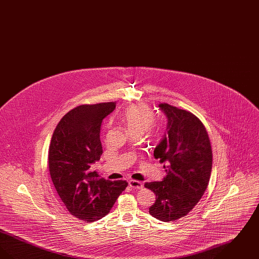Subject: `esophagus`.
Masks as SVG:
<instances>
[{
    "instance_id": "obj_1",
    "label": "esophagus",
    "mask_w": 259,
    "mask_h": 259,
    "mask_svg": "<svg viewBox=\"0 0 259 259\" xmlns=\"http://www.w3.org/2000/svg\"><path fill=\"white\" fill-rule=\"evenodd\" d=\"M128 184H129L130 187L135 188V189H142L143 186H144V185H143L141 182L135 181V180H130V181L128 182Z\"/></svg>"
}]
</instances>
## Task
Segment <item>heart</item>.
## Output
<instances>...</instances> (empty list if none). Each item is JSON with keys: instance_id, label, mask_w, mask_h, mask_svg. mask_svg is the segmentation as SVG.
<instances>
[{"instance_id": "heart-1", "label": "heart", "mask_w": 259, "mask_h": 259, "mask_svg": "<svg viewBox=\"0 0 259 259\" xmlns=\"http://www.w3.org/2000/svg\"><path fill=\"white\" fill-rule=\"evenodd\" d=\"M154 113L145 104H138L128 107L122 112L120 120L130 134L138 133L143 135L154 124Z\"/></svg>"}]
</instances>
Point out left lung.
Here are the masks:
<instances>
[{
  "label": "left lung",
  "instance_id": "1",
  "mask_svg": "<svg viewBox=\"0 0 259 259\" xmlns=\"http://www.w3.org/2000/svg\"><path fill=\"white\" fill-rule=\"evenodd\" d=\"M167 133L154 149L155 159L167 172L161 182L146 183L156 195L149 213L162 222H175L193 209L209 185L212 151L204 124L190 111L163 103Z\"/></svg>",
  "mask_w": 259,
  "mask_h": 259
}]
</instances>
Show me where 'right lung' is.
<instances>
[{
	"label": "right lung",
	"instance_id": "right-lung-1",
	"mask_svg": "<svg viewBox=\"0 0 259 259\" xmlns=\"http://www.w3.org/2000/svg\"><path fill=\"white\" fill-rule=\"evenodd\" d=\"M115 106V102L78 106L62 117L51 138L52 183L70 213L84 222L108 214L128 185L126 181H107L90 169L103 153L101 124Z\"/></svg>",
	"mask_w": 259,
	"mask_h": 259
}]
</instances>
